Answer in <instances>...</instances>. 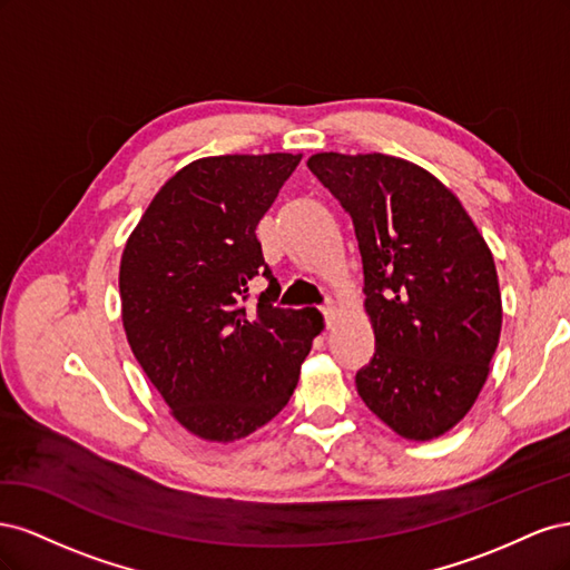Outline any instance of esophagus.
I'll return each mask as SVG.
<instances>
[{"label": "esophagus", "instance_id": "34e87169", "mask_svg": "<svg viewBox=\"0 0 570 570\" xmlns=\"http://www.w3.org/2000/svg\"><path fill=\"white\" fill-rule=\"evenodd\" d=\"M321 312H323V316H325V325H331V323H333V316H335V304H333V302H325V304L321 306Z\"/></svg>", "mask_w": 570, "mask_h": 570}]
</instances>
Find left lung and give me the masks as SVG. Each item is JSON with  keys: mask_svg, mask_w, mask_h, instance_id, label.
Returning a JSON list of instances; mask_svg holds the SVG:
<instances>
[{"mask_svg": "<svg viewBox=\"0 0 570 570\" xmlns=\"http://www.w3.org/2000/svg\"><path fill=\"white\" fill-rule=\"evenodd\" d=\"M312 174L352 216L375 354L364 404L396 435L452 430L488 381L502 333L494 258L452 189L387 154L321 151Z\"/></svg>", "mask_w": 570, "mask_h": 570, "instance_id": "obj_1", "label": "left lung"}]
</instances>
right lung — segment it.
<instances>
[{
    "mask_svg": "<svg viewBox=\"0 0 570 570\" xmlns=\"http://www.w3.org/2000/svg\"><path fill=\"white\" fill-rule=\"evenodd\" d=\"M302 154H226L180 168L154 195L120 256L130 350L189 433L235 442L266 425L297 387L323 331L316 308L273 306L278 281L256 226ZM256 274L269 281L247 307Z\"/></svg>",
    "mask_w": 570,
    "mask_h": 570,
    "instance_id": "right-lung-1",
    "label": "right lung"
}]
</instances>
